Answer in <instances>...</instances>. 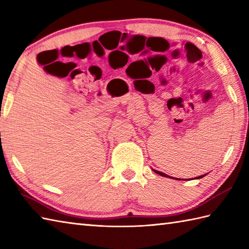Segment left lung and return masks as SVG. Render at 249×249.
<instances>
[{
  "instance_id": "8db88e82",
  "label": "left lung",
  "mask_w": 249,
  "mask_h": 249,
  "mask_svg": "<svg viewBox=\"0 0 249 249\" xmlns=\"http://www.w3.org/2000/svg\"><path fill=\"white\" fill-rule=\"evenodd\" d=\"M153 171H154L155 173H157V174H160V176H161V177H165V178H171V177H169V176H167V174H165L163 172H160V171H157V170H155V169H153ZM208 174V173H206ZM206 174H203V176H200V177H198L197 178H203V177H205ZM176 179H181V178H176Z\"/></svg>"
}]
</instances>
